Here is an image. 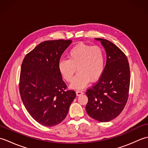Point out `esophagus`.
<instances>
[{"mask_svg":"<svg viewBox=\"0 0 148 148\" xmlns=\"http://www.w3.org/2000/svg\"><path fill=\"white\" fill-rule=\"evenodd\" d=\"M82 94H83V91H81V90H77V91H76V95H77V96L82 95Z\"/></svg>","mask_w":148,"mask_h":148,"instance_id":"esophagus-1","label":"esophagus"}]
</instances>
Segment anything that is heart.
Segmentation results:
<instances>
[{"label": "heart", "mask_w": 148, "mask_h": 148, "mask_svg": "<svg viewBox=\"0 0 148 148\" xmlns=\"http://www.w3.org/2000/svg\"><path fill=\"white\" fill-rule=\"evenodd\" d=\"M67 57L59 62L58 70L63 79L70 82L77 68L78 72L71 84L73 88H83L90 81H97L103 74L104 55L99 46L79 44L70 50Z\"/></svg>", "instance_id": "heart-1"}]
</instances>
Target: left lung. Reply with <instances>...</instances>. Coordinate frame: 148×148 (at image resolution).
Masks as SVG:
<instances>
[{
    "instance_id": "left-lung-1",
    "label": "left lung",
    "mask_w": 148,
    "mask_h": 148,
    "mask_svg": "<svg viewBox=\"0 0 148 148\" xmlns=\"http://www.w3.org/2000/svg\"><path fill=\"white\" fill-rule=\"evenodd\" d=\"M99 40L106 51L103 74L95 85L88 89L86 111L91 118L100 122L114 119L123 110L129 92L130 72L125 53L108 40Z\"/></svg>"
}]
</instances>
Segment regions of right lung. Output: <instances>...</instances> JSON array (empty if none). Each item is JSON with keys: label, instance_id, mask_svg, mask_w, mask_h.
<instances>
[{"label": "right lung", "instance_id": "obj_1", "mask_svg": "<svg viewBox=\"0 0 148 148\" xmlns=\"http://www.w3.org/2000/svg\"><path fill=\"white\" fill-rule=\"evenodd\" d=\"M71 40H46L26 55L22 62L19 89L27 111L40 125L53 127L65 118L76 97L58 70L63 53Z\"/></svg>", "mask_w": 148, "mask_h": 148}]
</instances>
